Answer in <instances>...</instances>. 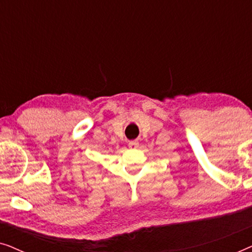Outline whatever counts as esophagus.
Here are the masks:
<instances>
[{
	"instance_id": "34e87169",
	"label": "esophagus",
	"mask_w": 252,
	"mask_h": 252,
	"mask_svg": "<svg viewBox=\"0 0 252 252\" xmlns=\"http://www.w3.org/2000/svg\"><path fill=\"white\" fill-rule=\"evenodd\" d=\"M128 146H129L130 148H136L137 146H139V142H137V141H129Z\"/></svg>"
}]
</instances>
